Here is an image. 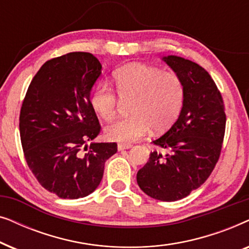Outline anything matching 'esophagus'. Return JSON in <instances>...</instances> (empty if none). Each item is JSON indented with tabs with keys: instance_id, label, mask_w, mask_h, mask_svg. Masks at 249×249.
Returning <instances> with one entry per match:
<instances>
[{
	"instance_id": "obj_1",
	"label": "esophagus",
	"mask_w": 249,
	"mask_h": 249,
	"mask_svg": "<svg viewBox=\"0 0 249 249\" xmlns=\"http://www.w3.org/2000/svg\"><path fill=\"white\" fill-rule=\"evenodd\" d=\"M130 147H132L131 144H125V142H120V144H118L119 151H124V149H128Z\"/></svg>"
}]
</instances>
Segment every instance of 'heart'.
I'll return each mask as SVG.
<instances>
[{
    "mask_svg": "<svg viewBox=\"0 0 249 249\" xmlns=\"http://www.w3.org/2000/svg\"><path fill=\"white\" fill-rule=\"evenodd\" d=\"M116 91L107 83H100L90 96L93 110L104 120L117 114L120 100L132 101L130 117L105 128L110 141L131 142L152 128L155 132L168 130L178 120L186 97L181 77L176 72H163L159 68L142 63L121 67L113 74Z\"/></svg>",
    "mask_w": 249,
    "mask_h": 249,
    "instance_id": "1",
    "label": "heart"
}]
</instances>
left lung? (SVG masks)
Here are the masks:
<instances>
[{
    "label": "left lung",
    "instance_id": "1",
    "mask_svg": "<svg viewBox=\"0 0 249 249\" xmlns=\"http://www.w3.org/2000/svg\"><path fill=\"white\" fill-rule=\"evenodd\" d=\"M164 60L185 84V103L170 130L153 141L169 153L152 152L137 182L152 198L175 202L203 185L215 168L227 117L222 95L204 68L176 55Z\"/></svg>",
    "mask_w": 249,
    "mask_h": 249
}]
</instances>
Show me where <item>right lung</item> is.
I'll return each instance as SVG.
<instances>
[{
  "label": "right lung",
  "instance_id": "1",
  "mask_svg": "<svg viewBox=\"0 0 249 249\" xmlns=\"http://www.w3.org/2000/svg\"><path fill=\"white\" fill-rule=\"evenodd\" d=\"M102 64L87 52L46 61L33 78L19 117L26 162L40 186L60 198L76 199L100 185L115 142H86L101 132L90 89Z\"/></svg>",
  "mask_w": 249,
  "mask_h": 249
}]
</instances>
